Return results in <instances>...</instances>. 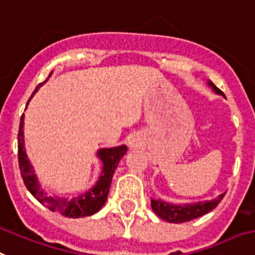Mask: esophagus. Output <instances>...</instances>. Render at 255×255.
Returning a JSON list of instances; mask_svg holds the SVG:
<instances>
[{"label": "esophagus", "mask_w": 255, "mask_h": 255, "mask_svg": "<svg viewBox=\"0 0 255 255\" xmlns=\"http://www.w3.org/2000/svg\"><path fill=\"white\" fill-rule=\"evenodd\" d=\"M129 145H131V148H136V146L140 145V141L136 137H131L129 138Z\"/></svg>", "instance_id": "obj_1"}]
</instances>
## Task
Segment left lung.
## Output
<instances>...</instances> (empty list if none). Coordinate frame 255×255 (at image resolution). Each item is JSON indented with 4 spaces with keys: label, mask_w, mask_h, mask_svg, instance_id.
<instances>
[{
    "label": "left lung",
    "mask_w": 255,
    "mask_h": 255,
    "mask_svg": "<svg viewBox=\"0 0 255 255\" xmlns=\"http://www.w3.org/2000/svg\"><path fill=\"white\" fill-rule=\"evenodd\" d=\"M208 85L214 89V92L216 94L224 95V93L221 92L220 89H217L211 81H208ZM224 194H221L212 200H206V202L192 203V204H173V203L163 202L161 199H150V206L152 210L156 212L158 217H161L162 220H166L169 223H186V221L194 220L198 217L203 216V215L208 214L210 211H212L217 204L223 200Z\"/></svg>",
    "instance_id": "1"
}]
</instances>
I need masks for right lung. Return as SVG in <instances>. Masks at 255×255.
<instances>
[{
    "label": "right lung",
    "instance_id": "1",
    "mask_svg": "<svg viewBox=\"0 0 255 255\" xmlns=\"http://www.w3.org/2000/svg\"><path fill=\"white\" fill-rule=\"evenodd\" d=\"M48 78L44 82H47ZM44 82L39 84L38 88L35 89V92H38V89ZM31 98H32V95H31ZM126 152H127V146L126 145L99 149L97 156H98L99 160L102 161V173H101V177L98 178L97 183L93 186V188H90L89 191L84 192V194H81V195L74 196V198L51 196L48 194H45L40 188L38 178L35 175L34 167L27 158L23 140V115L20 118L19 132H18V162H19L20 175L23 178L24 185H26L27 190L31 192V195L34 196L39 203H41L43 206L47 207L52 212H57V214L63 215V216L78 219V217L94 215L95 212H98L102 208L103 204L107 200V195H109L110 186H111L115 169L118 167V163H119L122 157L126 154Z\"/></svg>",
    "mask_w": 255,
    "mask_h": 255
}]
</instances>
